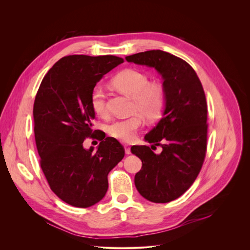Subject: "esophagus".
I'll list each match as a JSON object with an SVG mask.
<instances>
[{"mask_svg": "<svg viewBox=\"0 0 250 250\" xmlns=\"http://www.w3.org/2000/svg\"><path fill=\"white\" fill-rule=\"evenodd\" d=\"M125 154H130L131 151H130V147L129 146H125Z\"/></svg>", "mask_w": 250, "mask_h": 250, "instance_id": "obj_1", "label": "esophagus"}]
</instances>
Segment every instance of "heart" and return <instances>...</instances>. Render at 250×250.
<instances>
[{
    "label": "heart",
    "instance_id": "heart-1",
    "mask_svg": "<svg viewBox=\"0 0 250 250\" xmlns=\"http://www.w3.org/2000/svg\"><path fill=\"white\" fill-rule=\"evenodd\" d=\"M112 85L120 92L132 98L131 113L133 116L118 120L108 126V133L123 142L134 140L137 130L141 127L142 117L148 121L158 120L166 108V90L158 82H150L149 76L142 71L127 68L119 72L113 79ZM91 108L99 117L109 115L106 95L101 86H95L90 96Z\"/></svg>",
    "mask_w": 250,
    "mask_h": 250
}]
</instances>
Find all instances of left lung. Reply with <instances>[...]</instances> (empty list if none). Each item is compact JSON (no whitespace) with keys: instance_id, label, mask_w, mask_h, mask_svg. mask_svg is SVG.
I'll use <instances>...</instances> for the list:
<instances>
[{"instance_id":"left-lung-1","label":"left lung","mask_w":250,"mask_h":250,"mask_svg":"<svg viewBox=\"0 0 250 250\" xmlns=\"http://www.w3.org/2000/svg\"><path fill=\"white\" fill-rule=\"evenodd\" d=\"M125 59L154 67L164 80L167 95L164 117L145 137L149 144L160 146L162 151L155 154L146 146H132L130 150L142 162L134 177L139 194L153 203H168L191 187L205 161L208 140L205 92L193 67L173 54L157 49Z\"/></svg>"}]
</instances>
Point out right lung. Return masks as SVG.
<instances>
[{
    "mask_svg": "<svg viewBox=\"0 0 250 250\" xmlns=\"http://www.w3.org/2000/svg\"><path fill=\"white\" fill-rule=\"evenodd\" d=\"M114 55H68L43 77L33 104L34 138L42 172L63 202L88 208L108 191V174L124 158L125 148L102 130L93 129L92 89L123 63ZM88 137L101 142L97 152L83 146Z\"/></svg>",
    "mask_w": 250,
    "mask_h": 250,
    "instance_id": "obj_1",
    "label": "right lung"
}]
</instances>
